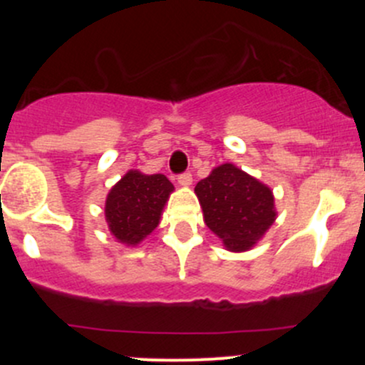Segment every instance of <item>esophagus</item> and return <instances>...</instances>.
<instances>
[{
	"mask_svg": "<svg viewBox=\"0 0 365 365\" xmlns=\"http://www.w3.org/2000/svg\"><path fill=\"white\" fill-rule=\"evenodd\" d=\"M178 183L182 187L192 185V175H190V173H182V175L178 176Z\"/></svg>",
	"mask_w": 365,
	"mask_h": 365,
	"instance_id": "34e87169",
	"label": "esophagus"
}]
</instances>
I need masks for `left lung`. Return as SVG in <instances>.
<instances>
[{
    "instance_id": "1",
    "label": "left lung",
    "mask_w": 365,
    "mask_h": 365,
    "mask_svg": "<svg viewBox=\"0 0 365 365\" xmlns=\"http://www.w3.org/2000/svg\"><path fill=\"white\" fill-rule=\"evenodd\" d=\"M194 190L206 226L230 251H249L277 217L270 187L233 164L213 169Z\"/></svg>"
}]
</instances>
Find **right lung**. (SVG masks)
<instances>
[{
	"mask_svg": "<svg viewBox=\"0 0 365 365\" xmlns=\"http://www.w3.org/2000/svg\"><path fill=\"white\" fill-rule=\"evenodd\" d=\"M175 190L164 175H143L130 171L109 190L106 200V220L120 244L138 245L160 222L169 194Z\"/></svg>",
	"mask_w": 365,
	"mask_h": 365,
	"instance_id": "add662e5",
	"label": "right lung"
}]
</instances>
